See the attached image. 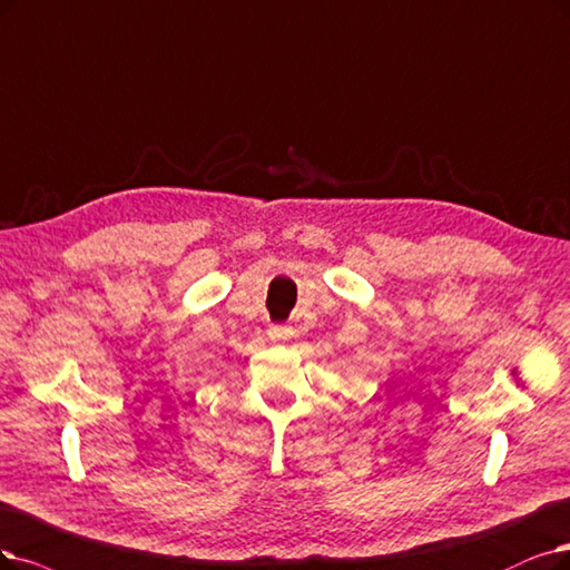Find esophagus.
I'll list each match as a JSON object with an SVG mask.
<instances>
[{"label": "esophagus", "mask_w": 570, "mask_h": 570, "mask_svg": "<svg viewBox=\"0 0 570 570\" xmlns=\"http://www.w3.org/2000/svg\"><path fill=\"white\" fill-rule=\"evenodd\" d=\"M269 338L277 341V343L288 341L291 338V331L286 326H269Z\"/></svg>", "instance_id": "esophagus-1"}]
</instances>
